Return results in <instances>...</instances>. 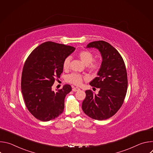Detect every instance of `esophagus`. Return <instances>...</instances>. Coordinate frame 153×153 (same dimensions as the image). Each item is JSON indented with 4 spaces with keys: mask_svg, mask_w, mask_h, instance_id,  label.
<instances>
[{
    "mask_svg": "<svg viewBox=\"0 0 153 153\" xmlns=\"http://www.w3.org/2000/svg\"><path fill=\"white\" fill-rule=\"evenodd\" d=\"M80 89L78 88V87H73V91H77L79 90Z\"/></svg>",
    "mask_w": 153,
    "mask_h": 153,
    "instance_id": "34e87169",
    "label": "esophagus"
}]
</instances>
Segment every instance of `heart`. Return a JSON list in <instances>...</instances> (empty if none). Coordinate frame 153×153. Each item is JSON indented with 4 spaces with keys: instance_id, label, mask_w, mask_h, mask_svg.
Returning <instances> with one entry per match:
<instances>
[{
    "instance_id": "heart-1",
    "label": "heart",
    "mask_w": 153,
    "mask_h": 153,
    "mask_svg": "<svg viewBox=\"0 0 153 153\" xmlns=\"http://www.w3.org/2000/svg\"><path fill=\"white\" fill-rule=\"evenodd\" d=\"M78 57L82 61V62L87 65V68L91 71L96 72L100 67V62L97 60H93L94 56L92 53L88 50H83L80 51L78 54ZM70 57H67L65 59L63 62V68L65 70H67L70 67ZM86 77L83 76L77 73H71L67 77V80L74 85H80L83 80H86Z\"/></svg>"
}]
</instances>
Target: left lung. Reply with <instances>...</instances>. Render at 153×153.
Segmentation results:
<instances>
[{
    "label": "left lung",
    "instance_id": "left-lung-1",
    "mask_svg": "<svg viewBox=\"0 0 153 153\" xmlns=\"http://www.w3.org/2000/svg\"><path fill=\"white\" fill-rule=\"evenodd\" d=\"M86 48H97L102 62L97 77L90 83L100 89L99 93L86 90L82 110L91 118L103 120L114 116L123 103L128 88L126 70L121 55L109 43L94 41L88 43Z\"/></svg>",
    "mask_w": 153,
    "mask_h": 153
}]
</instances>
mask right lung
<instances>
[{
  "mask_svg": "<svg viewBox=\"0 0 153 153\" xmlns=\"http://www.w3.org/2000/svg\"><path fill=\"white\" fill-rule=\"evenodd\" d=\"M75 49L46 42L35 48L26 60L22 73V93L28 111L38 120L50 121L63 113L65 98L71 86L65 85L56 92L51 87L63 72V60Z\"/></svg>",
  "mask_w": 153,
  "mask_h": 153,
  "instance_id": "add662e5",
  "label": "right lung"
}]
</instances>
